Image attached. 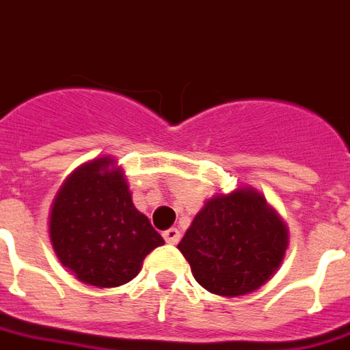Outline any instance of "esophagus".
I'll use <instances>...</instances> for the list:
<instances>
[{
    "label": "esophagus",
    "instance_id": "obj_1",
    "mask_svg": "<svg viewBox=\"0 0 350 350\" xmlns=\"http://www.w3.org/2000/svg\"><path fill=\"white\" fill-rule=\"evenodd\" d=\"M180 237H181L180 231H178L176 228L167 229V231L163 233V239H165V242H167V244H178V242H180Z\"/></svg>",
    "mask_w": 350,
    "mask_h": 350
}]
</instances>
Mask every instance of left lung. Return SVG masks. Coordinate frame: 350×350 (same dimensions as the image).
<instances>
[{"mask_svg":"<svg viewBox=\"0 0 350 350\" xmlns=\"http://www.w3.org/2000/svg\"><path fill=\"white\" fill-rule=\"evenodd\" d=\"M286 246L281 218L247 189L211 198L178 244L194 279L226 297L262 286L281 266Z\"/></svg>","mask_w":350,"mask_h":350,"instance_id":"8db88e82","label":"left lung"}]
</instances>
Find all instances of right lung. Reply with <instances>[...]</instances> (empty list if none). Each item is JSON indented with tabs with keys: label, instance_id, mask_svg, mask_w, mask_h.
<instances>
[{
	"label": "right lung",
	"instance_id": "add662e5",
	"mask_svg": "<svg viewBox=\"0 0 350 350\" xmlns=\"http://www.w3.org/2000/svg\"><path fill=\"white\" fill-rule=\"evenodd\" d=\"M108 157L82 165L53 202L49 234L60 262L98 288L132 281L141 262L165 240L132 204L121 170Z\"/></svg>",
	"mask_w": 350,
	"mask_h": 350
}]
</instances>
